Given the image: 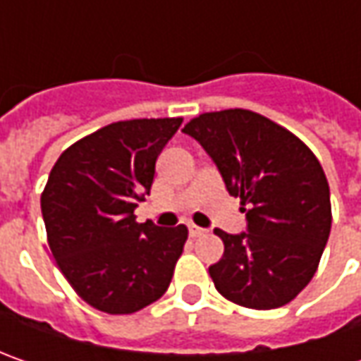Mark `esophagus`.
<instances>
[{
  "instance_id": "obj_1",
  "label": "esophagus",
  "mask_w": 361,
  "mask_h": 361,
  "mask_svg": "<svg viewBox=\"0 0 361 361\" xmlns=\"http://www.w3.org/2000/svg\"><path fill=\"white\" fill-rule=\"evenodd\" d=\"M188 231H190V237H204V235L209 233L207 229H201V227H197V225H190Z\"/></svg>"
}]
</instances>
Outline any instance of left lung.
<instances>
[{
	"label": "left lung",
	"instance_id": "8db88e82",
	"mask_svg": "<svg viewBox=\"0 0 361 361\" xmlns=\"http://www.w3.org/2000/svg\"><path fill=\"white\" fill-rule=\"evenodd\" d=\"M183 132L207 150L247 213V233L215 229L225 243L209 267L216 291L249 310L289 303L312 281L331 229L319 160L295 134L243 108L204 112Z\"/></svg>",
	"mask_w": 361,
	"mask_h": 361
}]
</instances>
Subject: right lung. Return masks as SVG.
<instances>
[{"label":"right lung","mask_w":361,"mask_h":361,"mask_svg":"<svg viewBox=\"0 0 361 361\" xmlns=\"http://www.w3.org/2000/svg\"><path fill=\"white\" fill-rule=\"evenodd\" d=\"M183 118L112 122L68 146L42 192V215L58 267L98 312L124 315L164 295L188 229L136 223L157 159Z\"/></svg>","instance_id":"right-lung-1"}]
</instances>
